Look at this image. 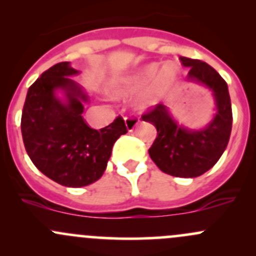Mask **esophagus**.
Masks as SVG:
<instances>
[{
	"mask_svg": "<svg viewBox=\"0 0 256 256\" xmlns=\"http://www.w3.org/2000/svg\"><path fill=\"white\" fill-rule=\"evenodd\" d=\"M138 124V120L136 118H132V116H130V118H125L126 128H128V131H130V132H132V131L135 130Z\"/></svg>",
	"mask_w": 256,
	"mask_h": 256,
	"instance_id": "obj_1",
	"label": "esophagus"
}]
</instances>
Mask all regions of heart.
I'll list each match as a JSON object with an SVG mask.
<instances>
[{"label":"heart","instance_id":"obj_1","mask_svg":"<svg viewBox=\"0 0 256 256\" xmlns=\"http://www.w3.org/2000/svg\"><path fill=\"white\" fill-rule=\"evenodd\" d=\"M180 76V68L174 62H167L161 66L156 62H152L132 76L124 78L115 85L112 92L118 98H126L144 89L138 96V106L148 109L160 104L176 89Z\"/></svg>","mask_w":256,"mask_h":256}]
</instances>
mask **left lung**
Here are the masks:
<instances>
[{
    "mask_svg": "<svg viewBox=\"0 0 256 256\" xmlns=\"http://www.w3.org/2000/svg\"><path fill=\"white\" fill-rule=\"evenodd\" d=\"M183 66L190 68L187 82L202 85L212 92L214 110L212 120L200 128L180 125L170 108L160 104L142 120L157 128V138L150 157L162 172L174 177L194 178L206 174L226 151L232 132V102L228 85L207 63L180 56Z\"/></svg>",
    "mask_w": 256,
    "mask_h": 256,
    "instance_id": "obj_1",
    "label": "left lung"
}]
</instances>
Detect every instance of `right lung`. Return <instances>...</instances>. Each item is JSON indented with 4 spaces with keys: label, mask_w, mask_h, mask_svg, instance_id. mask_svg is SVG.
<instances>
[{
    "label": "right lung",
    "mask_w": 256,
    "mask_h": 256,
    "mask_svg": "<svg viewBox=\"0 0 256 256\" xmlns=\"http://www.w3.org/2000/svg\"><path fill=\"white\" fill-rule=\"evenodd\" d=\"M70 62L46 70L30 86L20 120L26 151L54 182L79 188L96 182L108 166L115 141L128 132L118 116L99 131L82 118L89 95L72 76Z\"/></svg>",
    "instance_id": "obj_1"
}]
</instances>
